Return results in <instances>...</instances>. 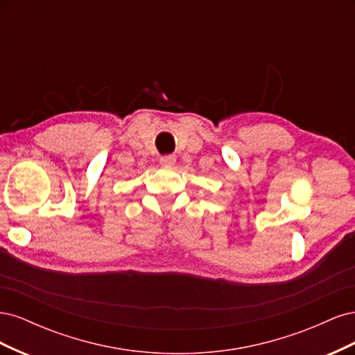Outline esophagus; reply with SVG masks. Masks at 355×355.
I'll use <instances>...</instances> for the list:
<instances>
[{
	"mask_svg": "<svg viewBox=\"0 0 355 355\" xmlns=\"http://www.w3.org/2000/svg\"><path fill=\"white\" fill-rule=\"evenodd\" d=\"M159 163H161V166H164V167L173 166V164L176 163V155H175V154H170V155L161 157V158H159Z\"/></svg>",
	"mask_w": 355,
	"mask_h": 355,
	"instance_id": "esophagus-1",
	"label": "esophagus"
}]
</instances>
